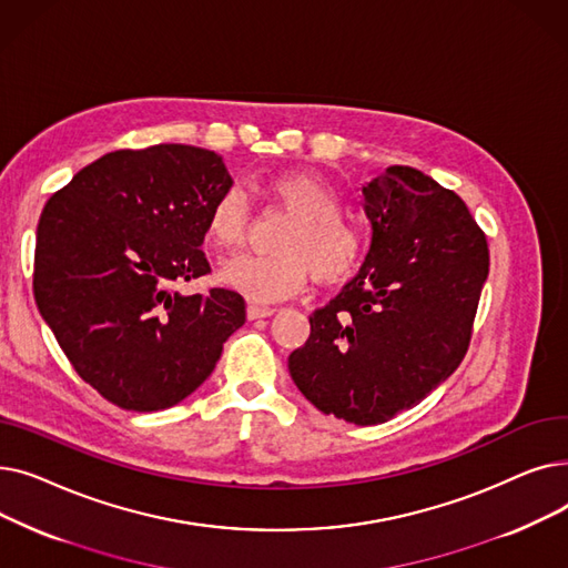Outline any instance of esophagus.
Masks as SVG:
<instances>
[{
	"label": "esophagus",
	"instance_id": "1",
	"mask_svg": "<svg viewBox=\"0 0 568 568\" xmlns=\"http://www.w3.org/2000/svg\"><path fill=\"white\" fill-rule=\"evenodd\" d=\"M246 315H248V320H260V317H272V315H274V308H268V306H257V304H251V306L246 308Z\"/></svg>",
	"mask_w": 568,
	"mask_h": 568
}]
</instances>
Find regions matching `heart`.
Instances as JSON below:
<instances>
[{"instance_id": "b5f03b06", "label": "heart", "mask_w": 568, "mask_h": 568, "mask_svg": "<svg viewBox=\"0 0 568 568\" xmlns=\"http://www.w3.org/2000/svg\"><path fill=\"white\" fill-rule=\"evenodd\" d=\"M262 193L292 221L276 236L272 255H239L223 264L221 281L253 302H276L300 292L308 276L338 285L359 272L366 260V234L341 212V197L324 176L311 170H285L262 184ZM251 209L239 189H225L209 204L204 232L219 253L246 242Z\"/></svg>"}]
</instances>
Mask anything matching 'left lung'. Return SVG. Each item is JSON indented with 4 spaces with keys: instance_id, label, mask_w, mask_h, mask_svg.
<instances>
[{
    "instance_id": "8db88e82",
    "label": "left lung",
    "mask_w": 568,
    "mask_h": 568,
    "mask_svg": "<svg viewBox=\"0 0 568 568\" xmlns=\"http://www.w3.org/2000/svg\"><path fill=\"white\" fill-rule=\"evenodd\" d=\"M362 193L373 225L366 262L311 315L287 366L320 412L377 426L465 359L490 255L465 202L419 170L386 168Z\"/></svg>"
}]
</instances>
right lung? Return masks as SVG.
<instances>
[{
	"label": "right lung",
	"mask_w": 568,
	"mask_h": 568,
	"mask_svg": "<svg viewBox=\"0 0 568 568\" xmlns=\"http://www.w3.org/2000/svg\"><path fill=\"white\" fill-rule=\"evenodd\" d=\"M230 186L219 154L154 144L101 156L45 202L34 300L75 373L112 405L184 400L246 322L234 290H176L212 272L206 212Z\"/></svg>",
	"instance_id": "add662e5"
}]
</instances>
